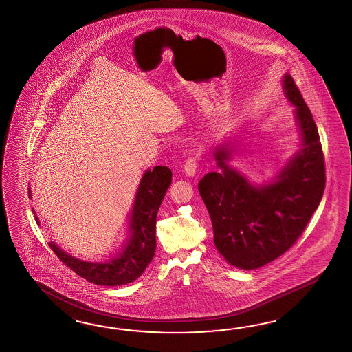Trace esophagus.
I'll return each mask as SVG.
<instances>
[{
  "mask_svg": "<svg viewBox=\"0 0 352 352\" xmlns=\"http://www.w3.org/2000/svg\"><path fill=\"white\" fill-rule=\"evenodd\" d=\"M198 160H199V154L198 153H193L187 157L186 163H184V172L190 175H195V170H197V165H198Z\"/></svg>",
  "mask_w": 352,
  "mask_h": 352,
  "instance_id": "obj_1",
  "label": "esophagus"
}]
</instances>
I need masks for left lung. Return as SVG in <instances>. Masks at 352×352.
Listing matches in <instances>:
<instances>
[{
	"label": "left lung",
	"instance_id": "obj_1",
	"mask_svg": "<svg viewBox=\"0 0 352 352\" xmlns=\"http://www.w3.org/2000/svg\"><path fill=\"white\" fill-rule=\"evenodd\" d=\"M284 92L296 106L303 148L284 166L276 180L252 187L226 164L227 148H217L219 172L198 183L208 210L217 250L231 265L256 269L279 258L297 243L318 208L326 187L324 155L312 113L294 79L284 76Z\"/></svg>",
	"mask_w": 352,
	"mask_h": 352
}]
</instances>
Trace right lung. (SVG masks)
<instances>
[{
  "label": "right lung",
  "mask_w": 352,
  "mask_h": 352,
  "mask_svg": "<svg viewBox=\"0 0 352 352\" xmlns=\"http://www.w3.org/2000/svg\"><path fill=\"white\" fill-rule=\"evenodd\" d=\"M170 184L172 170L168 166L157 165L153 170L145 172L133 204L130 222L131 236L118 258H111L107 263L94 264L73 258L54 243H49L50 249L64 265L89 283L109 287L133 283L154 258L157 249V211ZM35 219L39 223L38 217Z\"/></svg>",
  "instance_id": "right-lung-1"
}]
</instances>
